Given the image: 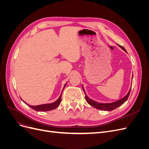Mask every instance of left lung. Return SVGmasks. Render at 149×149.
Masks as SVG:
<instances>
[{"label": "left lung", "mask_w": 149, "mask_h": 149, "mask_svg": "<svg viewBox=\"0 0 149 149\" xmlns=\"http://www.w3.org/2000/svg\"><path fill=\"white\" fill-rule=\"evenodd\" d=\"M119 47L120 48H122L123 49L124 51L125 52V48L122 47V46H119ZM82 87L83 89V91L85 93V99H86V101H87V102L89 104V105H91V106H93V107H95L96 109H100V110H103V111H111L114 110L115 109H116L117 107H119L120 106H121L122 104H123L127 100V99L129 97V96L130 94V89L131 88H130L129 91L128 92V93L126 94V95L123 97V98L120 99V100H118V101H116L114 102H107V103H102V102H97L96 101H94L91 99H90L88 96L87 94H86V91L83 88V86L82 85Z\"/></svg>", "instance_id": "1"}]
</instances>
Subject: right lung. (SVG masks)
<instances>
[{"instance_id": "1", "label": "right lung", "mask_w": 149, "mask_h": 149, "mask_svg": "<svg viewBox=\"0 0 149 149\" xmlns=\"http://www.w3.org/2000/svg\"><path fill=\"white\" fill-rule=\"evenodd\" d=\"M66 83L65 84V85L64 86V88L66 86ZM22 100V99H21ZM24 101V102H25L26 104H27L29 107H30L31 108H32L33 109L37 111H51L53 109H55L56 108L60 105V104L61 102V94H60V96L59 97V98L58 100L52 103H47V104H39V105H37V106H31L29 104L26 103L24 100H22Z\"/></svg>"}]
</instances>
